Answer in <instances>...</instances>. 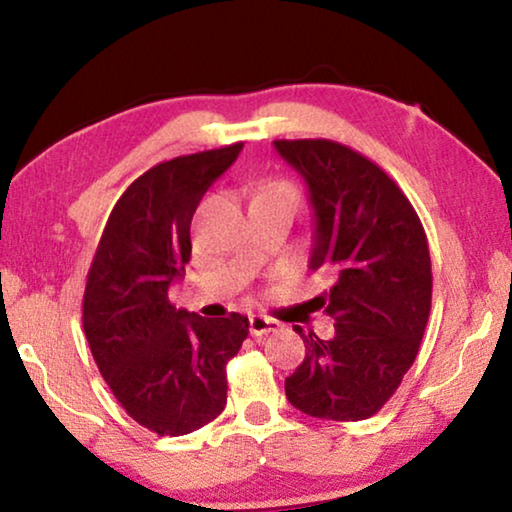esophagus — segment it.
Returning <instances> with one entry per match:
<instances>
[{
	"instance_id": "esophagus-1",
	"label": "esophagus",
	"mask_w": 512,
	"mask_h": 512,
	"mask_svg": "<svg viewBox=\"0 0 512 512\" xmlns=\"http://www.w3.org/2000/svg\"><path fill=\"white\" fill-rule=\"evenodd\" d=\"M248 329H250V335H266L271 331H278V322H273V319L262 317V315H253L248 319Z\"/></svg>"
}]
</instances>
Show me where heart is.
<instances>
[{"instance_id": "obj_1", "label": "heart", "mask_w": 512, "mask_h": 512, "mask_svg": "<svg viewBox=\"0 0 512 512\" xmlns=\"http://www.w3.org/2000/svg\"><path fill=\"white\" fill-rule=\"evenodd\" d=\"M255 195H271V197H280V200H287L296 204V200H299V195H296V188L292 186L289 181H282V179H276V181H266L262 183V186L257 188Z\"/></svg>"}]
</instances>
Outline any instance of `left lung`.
<instances>
[{
	"label": "left lung",
	"mask_w": 512,
	"mask_h": 512,
	"mask_svg": "<svg viewBox=\"0 0 512 512\" xmlns=\"http://www.w3.org/2000/svg\"><path fill=\"white\" fill-rule=\"evenodd\" d=\"M315 211L310 269L329 276L317 305L331 340L294 331L305 358L287 400L324 421H363L384 407L416 361L432 303V262L414 207L370 158L331 140H276Z\"/></svg>",
	"instance_id": "left-lung-1"
}]
</instances>
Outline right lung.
Here are the masks:
<instances>
[{
	"instance_id": "obj_1",
	"label": "right lung",
	"mask_w": 512,
	"mask_h": 512,
	"mask_svg": "<svg viewBox=\"0 0 512 512\" xmlns=\"http://www.w3.org/2000/svg\"><path fill=\"white\" fill-rule=\"evenodd\" d=\"M243 142L158 163L124 190L87 273L82 326L126 414L170 437L200 430L227 402V361L248 317L204 319L170 303L190 259V220Z\"/></svg>"
}]
</instances>
